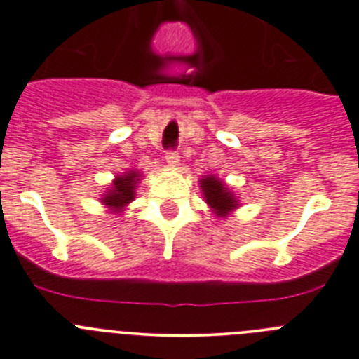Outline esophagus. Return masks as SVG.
Here are the masks:
<instances>
[{
    "mask_svg": "<svg viewBox=\"0 0 359 359\" xmlns=\"http://www.w3.org/2000/svg\"><path fill=\"white\" fill-rule=\"evenodd\" d=\"M164 159H166V163H168L170 166H177L180 161V156L177 150H166V156H164Z\"/></svg>",
    "mask_w": 359,
    "mask_h": 359,
    "instance_id": "esophagus-1",
    "label": "esophagus"
}]
</instances>
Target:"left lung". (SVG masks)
<instances>
[{"instance_id":"left-lung-1","label":"left lung","mask_w":359,"mask_h":359,"mask_svg":"<svg viewBox=\"0 0 359 359\" xmlns=\"http://www.w3.org/2000/svg\"><path fill=\"white\" fill-rule=\"evenodd\" d=\"M202 189L205 195V202L216 210L217 216H226L233 207H237V200H233V195L221 180L214 179V177H205L202 179Z\"/></svg>"}]
</instances>
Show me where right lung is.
<instances>
[{
    "mask_svg": "<svg viewBox=\"0 0 359 359\" xmlns=\"http://www.w3.org/2000/svg\"><path fill=\"white\" fill-rule=\"evenodd\" d=\"M136 182H138V173L136 172L120 175L113 182L111 191L106 195V198H102V202L111 207V209H122L123 205H127V203L134 200V189H136L134 186H136Z\"/></svg>",
    "mask_w": 359,
    "mask_h": 359,
    "instance_id": "add662e5",
    "label": "right lung"
}]
</instances>
